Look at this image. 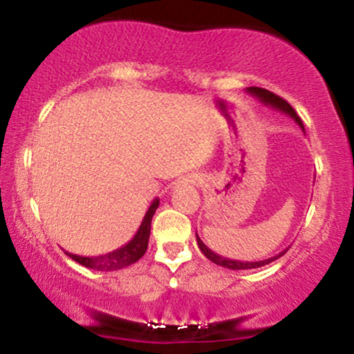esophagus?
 <instances>
[{"label":"esophagus","instance_id":"34e87169","mask_svg":"<svg viewBox=\"0 0 354 354\" xmlns=\"http://www.w3.org/2000/svg\"><path fill=\"white\" fill-rule=\"evenodd\" d=\"M198 183H200V178L198 176H186V178H183V180L178 181V185L186 186V185H198Z\"/></svg>","mask_w":354,"mask_h":354}]
</instances>
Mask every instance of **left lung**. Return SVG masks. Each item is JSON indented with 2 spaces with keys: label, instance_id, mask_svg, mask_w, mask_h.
I'll return each mask as SVG.
<instances>
[{
  "label": "left lung",
  "instance_id": "8db88e82",
  "mask_svg": "<svg viewBox=\"0 0 354 354\" xmlns=\"http://www.w3.org/2000/svg\"><path fill=\"white\" fill-rule=\"evenodd\" d=\"M246 93H250V95L256 96V98L261 101V103H265L266 106H271V108L278 109V111L284 113V115L291 116L296 121V123H298L299 128H301L304 131L301 118L296 115V111L293 108H291V104L288 103V101H284L283 98H279V96H276L274 93L268 91V89H263V88H256V86L246 88ZM196 241H198V246H200V250L203 251V254H205L206 258L209 259V261H213L214 265L228 268V270H253V268H261L265 265H270L271 261H274V259H278L279 256H283L284 253H286V250H288V248H286V250L281 251V253H278L276 256H271V258H268V259H263V261H238V259L223 258V256H219V254L214 253V251H211L209 248L201 241V238L198 236V234H196Z\"/></svg>",
  "mask_w": 354,
  "mask_h": 354
}]
</instances>
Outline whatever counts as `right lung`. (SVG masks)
<instances>
[{
	"mask_svg": "<svg viewBox=\"0 0 354 354\" xmlns=\"http://www.w3.org/2000/svg\"><path fill=\"white\" fill-rule=\"evenodd\" d=\"M158 206H160V200L156 198V200H153L151 205H149L148 211H146L143 221H141L136 234L129 239L124 246L100 256H80V254L68 253V251L66 254L70 256L71 259H75L76 263H80L81 266L89 268V270H96V271H116L133 265V263H136L138 259L146 253V250H148L149 231H151V219H153V214L156 213Z\"/></svg>",
	"mask_w": 354,
	"mask_h": 354,
	"instance_id": "obj_1",
	"label": "right lung"
}]
</instances>
